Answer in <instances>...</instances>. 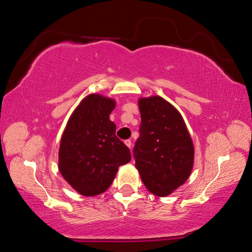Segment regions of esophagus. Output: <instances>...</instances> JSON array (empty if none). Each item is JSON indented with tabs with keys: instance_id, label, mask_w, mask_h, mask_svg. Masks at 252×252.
Instances as JSON below:
<instances>
[{
	"instance_id": "obj_1",
	"label": "esophagus",
	"mask_w": 252,
	"mask_h": 252,
	"mask_svg": "<svg viewBox=\"0 0 252 252\" xmlns=\"http://www.w3.org/2000/svg\"><path fill=\"white\" fill-rule=\"evenodd\" d=\"M125 143H126V146L127 148L131 149V140H126Z\"/></svg>"
}]
</instances>
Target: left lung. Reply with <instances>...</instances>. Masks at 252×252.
<instances>
[{
    "label": "left lung",
    "mask_w": 252,
    "mask_h": 252,
    "mask_svg": "<svg viewBox=\"0 0 252 252\" xmlns=\"http://www.w3.org/2000/svg\"><path fill=\"white\" fill-rule=\"evenodd\" d=\"M138 104L141 126L133 150L135 168L149 192L167 197L192 171V139L180 112L163 97H140Z\"/></svg>",
    "instance_id": "obj_1"
}]
</instances>
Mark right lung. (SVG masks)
Instances as JSON below:
<instances>
[{
  "label": "right lung",
  "mask_w": 252,
  "mask_h": 252,
  "mask_svg": "<svg viewBox=\"0 0 252 252\" xmlns=\"http://www.w3.org/2000/svg\"><path fill=\"white\" fill-rule=\"evenodd\" d=\"M116 101L97 93L84 97L72 112L61 136L59 171L80 194L103 193L118 169L131 160L129 148L116 135L110 120Z\"/></svg>",
  "instance_id": "right-lung-1"
}]
</instances>
